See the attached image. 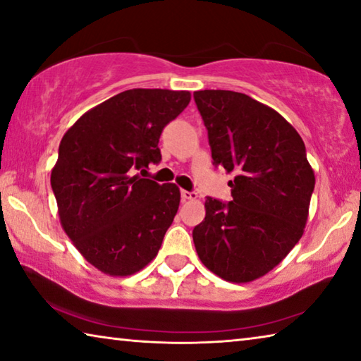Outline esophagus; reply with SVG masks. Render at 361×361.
Returning a JSON list of instances; mask_svg holds the SVG:
<instances>
[{
  "mask_svg": "<svg viewBox=\"0 0 361 361\" xmlns=\"http://www.w3.org/2000/svg\"><path fill=\"white\" fill-rule=\"evenodd\" d=\"M181 199L183 200H195V199H197V192L185 191V189H183V191H181Z\"/></svg>",
  "mask_w": 361,
  "mask_h": 361,
  "instance_id": "34e87169",
  "label": "esophagus"
}]
</instances>
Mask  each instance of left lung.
<instances>
[{"label":"left lung","instance_id":"1","mask_svg":"<svg viewBox=\"0 0 361 361\" xmlns=\"http://www.w3.org/2000/svg\"><path fill=\"white\" fill-rule=\"evenodd\" d=\"M213 166L234 173L231 202L207 197L192 231L200 261L228 282L272 271L302 237L315 176L302 138L276 109L232 90H197Z\"/></svg>","mask_w":361,"mask_h":361}]
</instances>
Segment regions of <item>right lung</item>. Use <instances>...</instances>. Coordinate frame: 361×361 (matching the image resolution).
I'll use <instances>...</instances> for the list:
<instances>
[{
  "label": "right lung",
  "instance_id": "right-lung-1",
  "mask_svg": "<svg viewBox=\"0 0 361 361\" xmlns=\"http://www.w3.org/2000/svg\"><path fill=\"white\" fill-rule=\"evenodd\" d=\"M189 102L188 90H126L82 114L60 142L51 173L60 223L103 274L132 276L156 258L180 189L137 172L161 162L164 127Z\"/></svg>",
  "mask_w": 361,
  "mask_h": 361
}]
</instances>
